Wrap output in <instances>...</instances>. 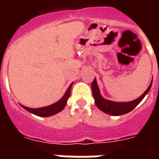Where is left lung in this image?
I'll return each mask as SVG.
<instances>
[{"label":"left lung","instance_id":"8db88e82","mask_svg":"<svg viewBox=\"0 0 159 159\" xmlns=\"http://www.w3.org/2000/svg\"><path fill=\"white\" fill-rule=\"evenodd\" d=\"M152 81L153 80H151V84L149 85L148 88L146 90L145 92L141 96L139 97L138 99L133 101H130V102H115V101H111L104 99L100 95L96 79L95 78L92 84V90L94 99H95V104L99 110H101L104 113L111 115V116H118L128 113V112L131 111L143 100V98L147 95V94L148 93L151 86H152Z\"/></svg>","mask_w":159,"mask_h":159}]
</instances>
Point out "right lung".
Listing matches in <instances>:
<instances>
[{"label":"right lung","mask_w":159,"mask_h":159,"mask_svg":"<svg viewBox=\"0 0 159 159\" xmlns=\"http://www.w3.org/2000/svg\"><path fill=\"white\" fill-rule=\"evenodd\" d=\"M72 85L73 82L67 88L64 96L60 100L57 101L55 103H53V104L40 108H29L27 107L23 106V105H21V107L24 109H25L26 111L30 112V113L33 114V115H36L37 116H40V117H48V116H54L56 114L59 113L61 111H63V109L65 107L66 104H67V99H68V98L70 96V93H71V89Z\"/></svg>","instance_id":"right-lung-1"}]
</instances>
